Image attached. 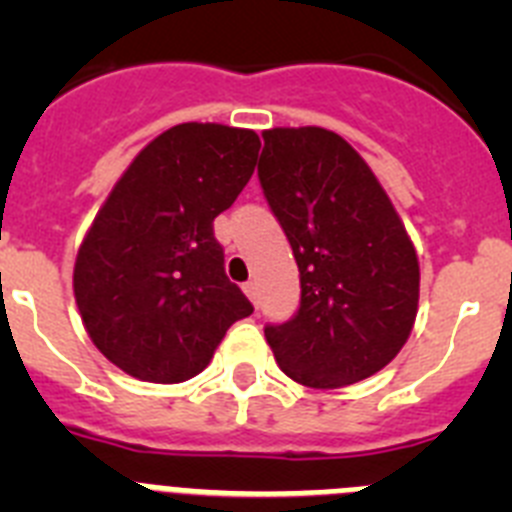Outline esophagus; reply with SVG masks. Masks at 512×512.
<instances>
[{"instance_id":"esophagus-1","label":"esophagus","mask_w":512,"mask_h":512,"mask_svg":"<svg viewBox=\"0 0 512 512\" xmlns=\"http://www.w3.org/2000/svg\"><path fill=\"white\" fill-rule=\"evenodd\" d=\"M243 292H246L248 300H251L253 305H259V287H256V282H246V284H243Z\"/></svg>"}]
</instances>
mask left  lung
<instances>
[{
	"label": "left lung",
	"instance_id": "1",
	"mask_svg": "<svg viewBox=\"0 0 512 512\" xmlns=\"http://www.w3.org/2000/svg\"><path fill=\"white\" fill-rule=\"evenodd\" d=\"M259 179L300 269V310L266 325L289 379L338 390L390 364L418 315L420 264L395 205L333 130H264Z\"/></svg>",
	"mask_w": 512,
	"mask_h": 512
}]
</instances>
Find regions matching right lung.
<instances>
[{
	"label": "right lung",
	"instance_id": "add662e5",
	"mask_svg": "<svg viewBox=\"0 0 512 512\" xmlns=\"http://www.w3.org/2000/svg\"><path fill=\"white\" fill-rule=\"evenodd\" d=\"M253 130L182 122L122 171L74 264V297L94 346L140 382L179 384L210 364L253 312L225 277L212 223L248 184Z\"/></svg>",
	"mask_w": 512,
	"mask_h": 512
}]
</instances>
